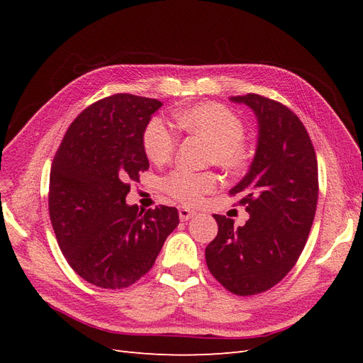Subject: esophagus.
Returning a JSON list of instances; mask_svg holds the SVG:
<instances>
[{
	"instance_id": "obj_1",
	"label": "esophagus",
	"mask_w": 363,
	"mask_h": 363,
	"mask_svg": "<svg viewBox=\"0 0 363 363\" xmlns=\"http://www.w3.org/2000/svg\"><path fill=\"white\" fill-rule=\"evenodd\" d=\"M195 215H196V212L191 211V208H188V207H180L179 208V216H180L182 221H188V219L194 218Z\"/></svg>"
}]
</instances>
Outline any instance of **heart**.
<instances>
[{"label": "heart", "mask_w": 363, "mask_h": 363, "mask_svg": "<svg viewBox=\"0 0 363 363\" xmlns=\"http://www.w3.org/2000/svg\"><path fill=\"white\" fill-rule=\"evenodd\" d=\"M175 121L186 133L208 142V163H216L233 174L248 167L251 150L244 139L245 127L232 108L219 103H201L179 112ZM142 147L152 163L162 164L172 157L177 138L162 118L155 116L148 121L142 133ZM218 184L219 177L212 171H174L163 180V191L174 200L195 206L204 195L213 192Z\"/></svg>", "instance_id": "1"}]
</instances>
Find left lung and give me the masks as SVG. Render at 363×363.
Here are the masks:
<instances>
[{
  "label": "left lung",
  "mask_w": 363,
  "mask_h": 363,
  "mask_svg": "<svg viewBox=\"0 0 363 363\" xmlns=\"http://www.w3.org/2000/svg\"><path fill=\"white\" fill-rule=\"evenodd\" d=\"M257 118L256 155L230 195L250 213L245 225L213 215L218 235L206 247L212 276L236 295L277 284L294 268L309 236L318 203V162L306 127L291 108L257 94L232 96Z\"/></svg>",
  "instance_id": "left-lung-1"
}]
</instances>
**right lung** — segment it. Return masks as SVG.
<instances>
[{
  "mask_svg": "<svg viewBox=\"0 0 363 363\" xmlns=\"http://www.w3.org/2000/svg\"><path fill=\"white\" fill-rule=\"evenodd\" d=\"M162 107L155 98L116 94L74 119L54 156L48 208L69 267L98 288L123 289L155 265L179 225L175 207L128 206L130 182L150 163L142 133Z\"/></svg>",
  "mask_w": 363,
  "mask_h": 363,
  "instance_id": "right-lung-1",
  "label": "right lung"
}]
</instances>
